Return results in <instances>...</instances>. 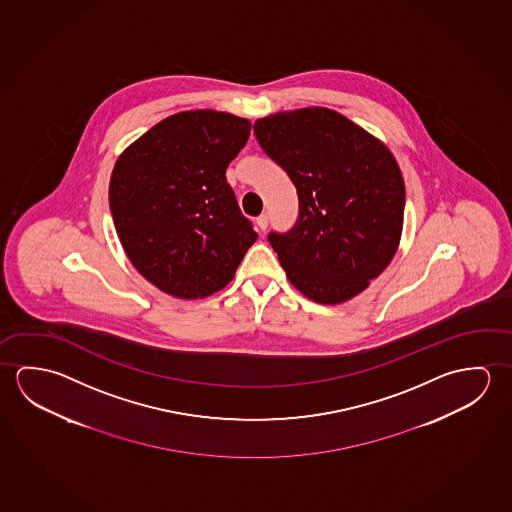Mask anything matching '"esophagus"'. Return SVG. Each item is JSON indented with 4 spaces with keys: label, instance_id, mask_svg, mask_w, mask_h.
<instances>
[{
    "label": "esophagus",
    "instance_id": "esophagus-1",
    "mask_svg": "<svg viewBox=\"0 0 512 512\" xmlns=\"http://www.w3.org/2000/svg\"><path fill=\"white\" fill-rule=\"evenodd\" d=\"M268 223V214H260L259 218H257V227H259V230H262V232L268 228Z\"/></svg>",
    "mask_w": 512,
    "mask_h": 512
}]
</instances>
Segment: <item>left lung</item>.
I'll return each instance as SVG.
<instances>
[{
  "mask_svg": "<svg viewBox=\"0 0 512 512\" xmlns=\"http://www.w3.org/2000/svg\"><path fill=\"white\" fill-rule=\"evenodd\" d=\"M253 132L298 193L294 227L268 235L289 282L325 305L362 293L402 237L405 185L393 153L325 107L271 114Z\"/></svg>",
  "mask_w": 512,
  "mask_h": 512,
  "instance_id": "8db88e82",
  "label": "left lung"
}]
</instances>
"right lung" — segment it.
Instances as JSON below:
<instances>
[{
    "label": "right lung",
    "mask_w": 512,
    "mask_h": 512,
    "mask_svg": "<svg viewBox=\"0 0 512 512\" xmlns=\"http://www.w3.org/2000/svg\"><path fill=\"white\" fill-rule=\"evenodd\" d=\"M250 130L227 112L185 110L119 155L112 219L128 259L160 291L184 300L216 293L255 243L225 176Z\"/></svg>",
    "instance_id": "1"
}]
</instances>
